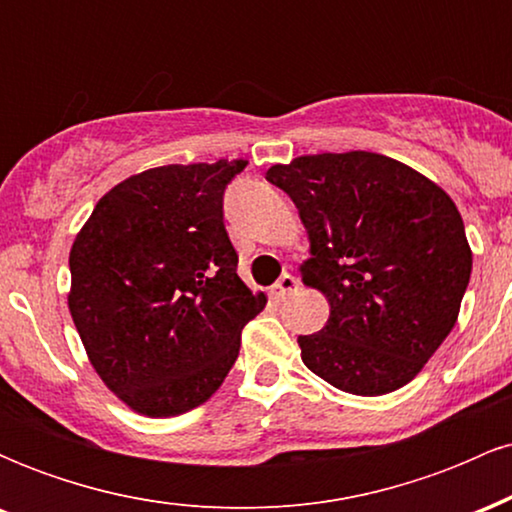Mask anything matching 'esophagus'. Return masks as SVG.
Instances as JSON below:
<instances>
[{"label": "esophagus", "mask_w": 512, "mask_h": 512, "mask_svg": "<svg viewBox=\"0 0 512 512\" xmlns=\"http://www.w3.org/2000/svg\"><path fill=\"white\" fill-rule=\"evenodd\" d=\"M293 291H298V279L289 272L281 274L279 281H276V284L272 286V296L274 298H286V296H291Z\"/></svg>", "instance_id": "34e87169"}]
</instances>
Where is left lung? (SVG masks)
<instances>
[{"instance_id":"left-lung-1","label":"left lung","mask_w":512,"mask_h":512,"mask_svg":"<svg viewBox=\"0 0 512 512\" xmlns=\"http://www.w3.org/2000/svg\"><path fill=\"white\" fill-rule=\"evenodd\" d=\"M264 178L298 207L313 255L303 281L330 303L327 325L298 337L305 366L361 397L414 380L455 327L472 274L455 202L370 151L298 156Z\"/></svg>"}]
</instances>
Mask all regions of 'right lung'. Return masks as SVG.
<instances>
[{"mask_svg": "<svg viewBox=\"0 0 512 512\" xmlns=\"http://www.w3.org/2000/svg\"><path fill=\"white\" fill-rule=\"evenodd\" d=\"M248 161L161 166L101 197L69 252V313L101 380L146 416L219 390L264 293L236 274L223 192Z\"/></svg>", "mask_w": 512, "mask_h": 512, "instance_id": "obj_1", "label": "right lung"}]
</instances>
